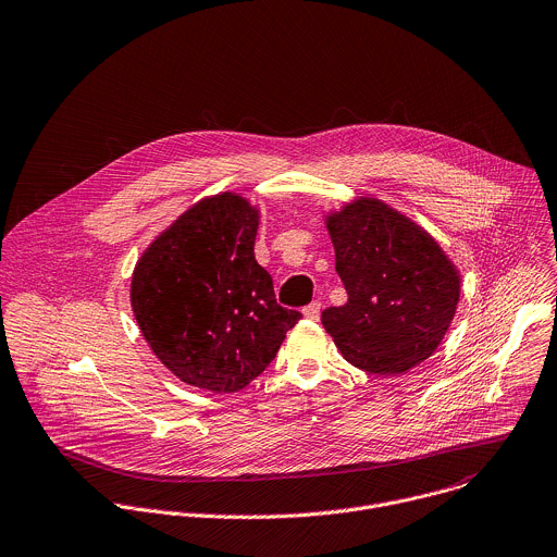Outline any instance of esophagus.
Instances as JSON below:
<instances>
[{
    "instance_id": "obj_1",
    "label": "esophagus",
    "mask_w": 557,
    "mask_h": 557,
    "mask_svg": "<svg viewBox=\"0 0 557 557\" xmlns=\"http://www.w3.org/2000/svg\"><path fill=\"white\" fill-rule=\"evenodd\" d=\"M301 312H304V317H306V319L317 321V319H319V314H321V304H319V301H312V304H308Z\"/></svg>"
}]
</instances>
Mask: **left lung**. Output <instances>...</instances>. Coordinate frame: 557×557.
Masks as SVG:
<instances>
[{
	"label": "left lung",
	"instance_id": "8db88e82",
	"mask_svg": "<svg viewBox=\"0 0 557 557\" xmlns=\"http://www.w3.org/2000/svg\"><path fill=\"white\" fill-rule=\"evenodd\" d=\"M343 306L321 312L343 358L398 376L442 343L459 304V271L435 238L379 199L360 197L325 216Z\"/></svg>",
	"mask_w": 557,
	"mask_h": 557
}]
</instances>
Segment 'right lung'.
Here are the masks:
<instances>
[{
    "instance_id": "1",
    "label": "right lung",
    "mask_w": 557,
    "mask_h": 557,
    "mask_svg": "<svg viewBox=\"0 0 557 557\" xmlns=\"http://www.w3.org/2000/svg\"><path fill=\"white\" fill-rule=\"evenodd\" d=\"M258 221L247 199L221 193L183 212L135 264L137 325L185 385L245 389L301 319L277 304L271 275L256 262Z\"/></svg>"
}]
</instances>
